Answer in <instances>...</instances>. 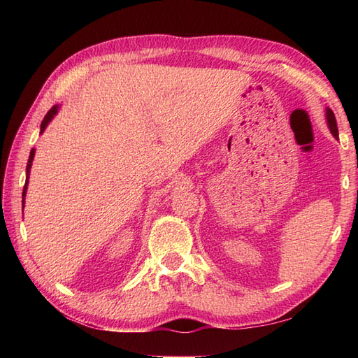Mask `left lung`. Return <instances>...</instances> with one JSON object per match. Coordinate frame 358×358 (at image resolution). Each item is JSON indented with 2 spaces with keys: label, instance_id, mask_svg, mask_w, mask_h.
I'll use <instances>...</instances> for the list:
<instances>
[{
  "label": "left lung",
  "instance_id": "1",
  "mask_svg": "<svg viewBox=\"0 0 358 358\" xmlns=\"http://www.w3.org/2000/svg\"><path fill=\"white\" fill-rule=\"evenodd\" d=\"M326 118H328V124L334 136H338V129H337V121H336V115L331 109H326Z\"/></svg>",
  "mask_w": 358,
  "mask_h": 358
}]
</instances>
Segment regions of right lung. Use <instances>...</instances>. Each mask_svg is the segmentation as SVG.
<instances>
[{"instance_id":"add662e5","label":"right lung","mask_w":358,"mask_h":358,"mask_svg":"<svg viewBox=\"0 0 358 358\" xmlns=\"http://www.w3.org/2000/svg\"><path fill=\"white\" fill-rule=\"evenodd\" d=\"M58 110L57 106H53V108L45 113V117L43 118L41 121V132L45 129V126L49 124V121L53 118V115H55ZM34 155H35V150L32 149L30 150V155H29V162H27V167H26V185H24V189H22V208H24V196H26V191H27V183H29V172H30V166H32V159H34Z\"/></svg>"}]
</instances>
